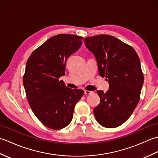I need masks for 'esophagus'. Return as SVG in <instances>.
<instances>
[{"label": "esophagus", "mask_w": 158, "mask_h": 158, "mask_svg": "<svg viewBox=\"0 0 158 158\" xmlns=\"http://www.w3.org/2000/svg\"><path fill=\"white\" fill-rule=\"evenodd\" d=\"M94 93V92L92 91H88V90H85L84 91V94L85 95H90V94H92Z\"/></svg>", "instance_id": "obj_1"}]
</instances>
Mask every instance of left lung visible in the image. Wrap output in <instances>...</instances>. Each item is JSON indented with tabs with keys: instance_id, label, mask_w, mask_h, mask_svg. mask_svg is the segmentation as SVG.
Returning a JSON list of instances; mask_svg holds the SVG:
<instances>
[{
	"instance_id": "8db88e82",
	"label": "left lung",
	"mask_w": 158,
	"mask_h": 158,
	"mask_svg": "<svg viewBox=\"0 0 158 158\" xmlns=\"http://www.w3.org/2000/svg\"><path fill=\"white\" fill-rule=\"evenodd\" d=\"M96 60L99 75L109 82L108 91H97L100 102L94 109L100 125H122L132 115L140 99L144 77L135 50L113 36L100 35L84 39Z\"/></svg>"
}]
</instances>
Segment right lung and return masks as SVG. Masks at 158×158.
I'll return each mask as SVG.
<instances>
[{"mask_svg": "<svg viewBox=\"0 0 158 158\" xmlns=\"http://www.w3.org/2000/svg\"><path fill=\"white\" fill-rule=\"evenodd\" d=\"M82 36L60 34L51 37L29 57L23 78L30 106L45 126L60 130L73 119L74 108L83 91L66 87L67 60L82 45Z\"/></svg>", "mask_w": 158, "mask_h": 158, "instance_id": "1", "label": "right lung"}]
</instances>
